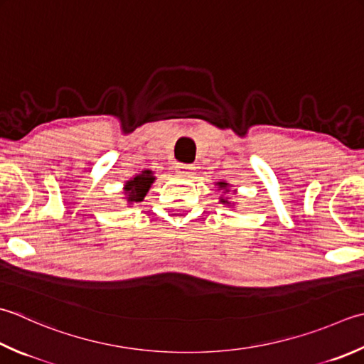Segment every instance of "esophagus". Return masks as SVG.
Wrapping results in <instances>:
<instances>
[{
    "mask_svg": "<svg viewBox=\"0 0 364 364\" xmlns=\"http://www.w3.org/2000/svg\"><path fill=\"white\" fill-rule=\"evenodd\" d=\"M175 170H176V173L178 175H184V176H189V175H192L194 173V167L192 166H188V164H178V166L175 167Z\"/></svg>",
    "mask_w": 364,
    "mask_h": 364,
    "instance_id": "34e87169",
    "label": "esophagus"
}]
</instances>
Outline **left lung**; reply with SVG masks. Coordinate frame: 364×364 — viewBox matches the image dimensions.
Segmentation results:
<instances>
[{
	"label": "left lung",
	"mask_w": 364,
	"mask_h": 364,
	"mask_svg": "<svg viewBox=\"0 0 364 364\" xmlns=\"http://www.w3.org/2000/svg\"><path fill=\"white\" fill-rule=\"evenodd\" d=\"M216 186H218V191H223V194H220V197H219V203L230 206V208H235V203H232L230 197L227 196L230 192V184L227 181H218ZM233 194H237V191H233Z\"/></svg>",
	"instance_id": "8db88e82"
}]
</instances>
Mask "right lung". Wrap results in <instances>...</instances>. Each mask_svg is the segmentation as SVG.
Here are the masks:
<instances>
[{"mask_svg": "<svg viewBox=\"0 0 364 364\" xmlns=\"http://www.w3.org/2000/svg\"><path fill=\"white\" fill-rule=\"evenodd\" d=\"M154 180V172L149 168L141 170L140 173H135L131 180H127L123 186V198L127 202V205L131 206L144 200Z\"/></svg>", "mask_w": 364, "mask_h": 364, "instance_id": "1", "label": "right lung"}]
</instances>
